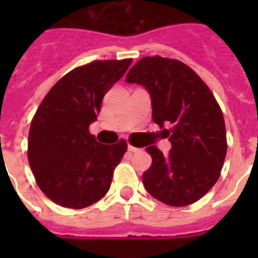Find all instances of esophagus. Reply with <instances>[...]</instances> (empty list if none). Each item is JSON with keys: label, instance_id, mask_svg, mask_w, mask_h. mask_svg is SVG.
<instances>
[{"label": "esophagus", "instance_id": "obj_1", "mask_svg": "<svg viewBox=\"0 0 258 258\" xmlns=\"http://www.w3.org/2000/svg\"><path fill=\"white\" fill-rule=\"evenodd\" d=\"M128 151H131V153H138V151H141V149H138V147H134V146L128 145Z\"/></svg>", "mask_w": 258, "mask_h": 258}]
</instances>
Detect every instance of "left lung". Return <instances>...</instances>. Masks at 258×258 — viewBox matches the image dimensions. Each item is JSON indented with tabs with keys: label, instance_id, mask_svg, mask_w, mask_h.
Segmentation results:
<instances>
[{
	"label": "left lung",
	"instance_id": "left-lung-1",
	"mask_svg": "<svg viewBox=\"0 0 258 258\" xmlns=\"http://www.w3.org/2000/svg\"><path fill=\"white\" fill-rule=\"evenodd\" d=\"M125 82L149 91L153 120L171 142L167 155L157 146L146 149L153 158L142 176L146 190L170 206L194 204L218 180L226 157L224 115L216 97L190 67L161 56L141 58Z\"/></svg>",
	"mask_w": 258,
	"mask_h": 258
}]
</instances>
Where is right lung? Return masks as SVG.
<instances>
[{
  "mask_svg": "<svg viewBox=\"0 0 258 258\" xmlns=\"http://www.w3.org/2000/svg\"><path fill=\"white\" fill-rule=\"evenodd\" d=\"M131 61L97 60L75 68L50 88L36 111L28 159L38 187L54 204L83 209L109 190L127 143L100 145L88 128L97 119L104 95Z\"/></svg>",
  "mask_w": 258,
  "mask_h": 258,
  "instance_id": "right-lung-1",
  "label": "right lung"
}]
</instances>
